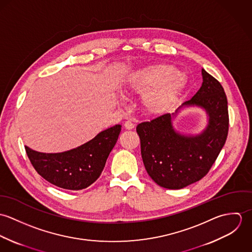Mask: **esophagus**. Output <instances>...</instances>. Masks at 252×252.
<instances>
[{
    "label": "esophagus",
    "mask_w": 252,
    "mask_h": 252,
    "mask_svg": "<svg viewBox=\"0 0 252 252\" xmlns=\"http://www.w3.org/2000/svg\"><path fill=\"white\" fill-rule=\"evenodd\" d=\"M124 127H125V129H127V130H132V129L135 128V124L132 123L131 121H126V122L124 123Z\"/></svg>",
    "instance_id": "1"
}]
</instances>
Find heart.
<instances>
[{"instance_id": "1", "label": "heart", "mask_w": 252, "mask_h": 252, "mask_svg": "<svg viewBox=\"0 0 252 252\" xmlns=\"http://www.w3.org/2000/svg\"><path fill=\"white\" fill-rule=\"evenodd\" d=\"M186 84V77L175 67L155 65L131 73L125 81L124 90L144 95V108L152 114H160L178 100Z\"/></svg>"}]
</instances>
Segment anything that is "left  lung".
Segmentation results:
<instances>
[{"label": "left lung", "instance_id": "8db88e82", "mask_svg": "<svg viewBox=\"0 0 252 252\" xmlns=\"http://www.w3.org/2000/svg\"><path fill=\"white\" fill-rule=\"evenodd\" d=\"M203 83L196 94L172 113L137 126L141 152L149 177L159 186L181 189L202 180L224 146L229 127L228 103L221 84L202 69ZM198 107L207 116L199 133H183L173 125L181 109Z\"/></svg>", "mask_w": 252, "mask_h": 252}]
</instances>
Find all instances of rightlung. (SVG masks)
<instances>
[{
    "label": "right lung",
    "mask_w": 252,
    "mask_h": 252,
    "mask_svg": "<svg viewBox=\"0 0 252 252\" xmlns=\"http://www.w3.org/2000/svg\"><path fill=\"white\" fill-rule=\"evenodd\" d=\"M121 125L100 132L92 140L63 152H39L25 145L36 172L50 183L68 190H81L101 176L108 155L116 144Z\"/></svg>",
    "instance_id": "right-lung-1"
}]
</instances>
